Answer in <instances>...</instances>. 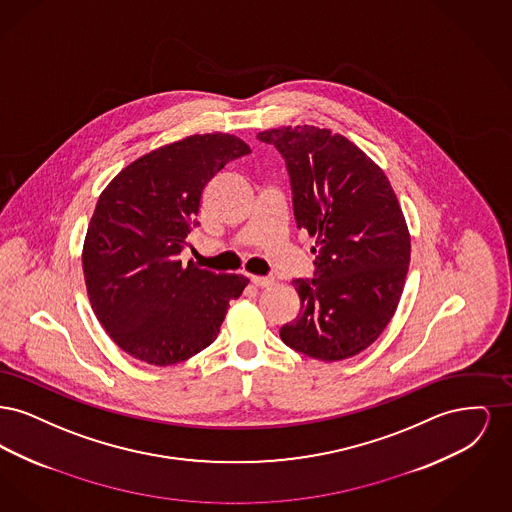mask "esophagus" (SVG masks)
Returning <instances> with one entry per match:
<instances>
[{
	"label": "esophagus",
	"instance_id": "34e87169",
	"mask_svg": "<svg viewBox=\"0 0 512 512\" xmlns=\"http://www.w3.org/2000/svg\"><path fill=\"white\" fill-rule=\"evenodd\" d=\"M249 280H251V284L257 286V288H268V286L274 284V280L267 278V276H249Z\"/></svg>",
	"mask_w": 512,
	"mask_h": 512
}]
</instances>
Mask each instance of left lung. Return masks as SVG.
<instances>
[{
	"instance_id": "obj_1",
	"label": "left lung",
	"mask_w": 512,
	"mask_h": 512,
	"mask_svg": "<svg viewBox=\"0 0 512 512\" xmlns=\"http://www.w3.org/2000/svg\"><path fill=\"white\" fill-rule=\"evenodd\" d=\"M257 138L282 153L297 228L317 238L315 278L293 280L301 309L280 338L324 363L359 355L390 324L411 261L390 180L363 149L328 128L282 126Z\"/></svg>"
}]
</instances>
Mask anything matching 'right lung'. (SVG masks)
I'll use <instances>...</instances> for the list:
<instances>
[{
  "label": "right lung",
  "mask_w": 512,
  "mask_h": 512,
  "mask_svg": "<svg viewBox=\"0 0 512 512\" xmlns=\"http://www.w3.org/2000/svg\"><path fill=\"white\" fill-rule=\"evenodd\" d=\"M247 153L232 134H195L136 159L99 195L82 249L84 280L101 326L130 357L176 365L217 340L249 280L192 261L184 267L178 255L199 224L209 180Z\"/></svg>",
  "instance_id": "right-lung-1"
}]
</instances>
